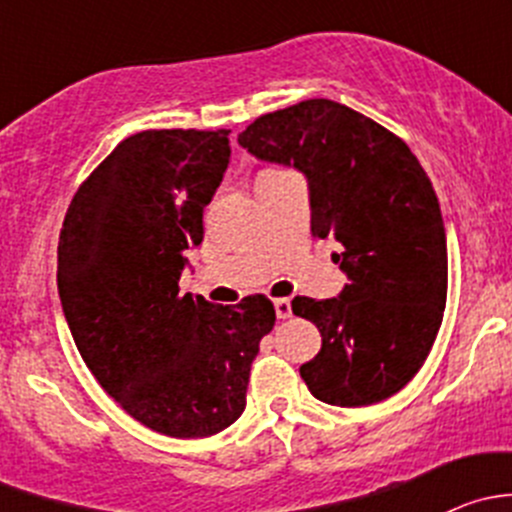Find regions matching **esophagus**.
I'll use <instances>...</instances> for the list:
<instances>
[{
  "mask_svg": "<svg viewBox=\"0 0 512 512\" xmlns=\"http://www.w3.org/2000/svg\"><path fill=\"white\" fill-rule=\"evenodd\" d=\"M275 312H277V319H289L292 317V302L289 299H275Z\"/></svg>",
  "mask_w": 512,
  "mask_h": 512,
  "instance_id": "34e87169",
  "label": "esophagus"
}]
</instances>
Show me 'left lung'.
<instances>
[{
	"label": "left lung",
	"mask_w": 512,
	"mask_h": 512,
	"mask_svg": "<svg viewBox=\"0 0 512 512\" xmlns=\"http://www.w3.org/2000/svg\"><path fill=\"white\" fill-rule=\"evenodd\" d=\"M257 160L307 178L312 235L334 237L339 297H294L322 349L299 366L314 399L369 406L404 389L433 347L448 289L441 208L411 148L349 106L312 98L260 116L237 136Z\"/></svg>",
	"instance_id": "obj_1"
}]
</instances>
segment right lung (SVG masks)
<instances>
[{"mask_svg":"<svg viewBox=\"0 0 512 512\" xmlns=\"http://www.w3.org/2000/svg\"><path fill=\"white\" fill-rule=\"evenodd\" d=\"M227 163V131L128 136L76 190L59 235L56 282L81 359L136 421L173 438L240 418L275 327L262 294L235 307L178 294Z\"/></svg>","mask_w":512,"mask_h":512,"instance_id":"add662e5","label":"right lung"}]
</instances>
